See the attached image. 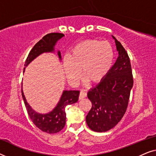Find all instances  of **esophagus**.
<instances>
[{"label": "esophagus", "mask_w": 156, "mask_h": 156, "mask_svg": "<svg viewBox=\"0 0 156 156\" xmlns=\"http://www.w3.org/2000/svg\"><path fill=\"white\" fill-rule=\"evenodd\" d=\"M86 97H87V93L84 92V91H81L80 94V97H79V99H82L83 98H84Z\"/></svg>", "instance_id": "esophagus-1"}]
</instances>
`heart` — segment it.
I'll use <instances>...</instances> for the list:
<instances>
[{
	"label": "heart",
	"instance_id": "1",
	"mask_svg": "<svg viewBox=\"0 0 156 156\" xmlns=\"http://www.w3.org/2000/svg\"><path fill=\"white\" fill-rule=\"evenodd\" d=\"M114 60V50L109 42L87 40L79 42L64 62L68 80L76 83L82 71L84 78L93 84L101 82L112 69Z\"/></svg>",
	"mask_w": 156,
	"mask_h": 156
}]
</instances>
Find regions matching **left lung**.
<instances>
[{"instance_id":"8db88e82","label":"left lung","mask_w":156,"mask_h":156,"mask_svg":"<svg viewBox=\"0 0 156 156\" xmlns=\"http://www.w3.org/2000/svg\"><path fill=\"white\" fill-rule=\"evenodd\" d=\"M119 57L106 78L87 94L91 108L86 117L89 129L106 132L114 128L126 111L133 79L126 51L114 36Z\"/></svg>"}]
</instances>
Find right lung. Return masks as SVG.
<instances>
[{
	"instance_id": "right-lung-1",
	"label": "right lung",
	"mask_w": 156,
	"mask_h": 156,
	"mask_svg": "<svg viewBox=\"0 0 156 156\" xmlns=\"http://www.w3.org/2000/svg\"><path fill=\"white\" fill-rule=\"evenodd\" d=\"M64 36V34L58 33H49L44 35L39 42L35 44L30 52L25 61L24 70L25 67L40 55L44 52H54L55 46L57 42ZM57 55L61 60L60 51L57 52ZM21 92L25 107L32 121L38 129L48 133H58L65 127L66 123L65 107L67 105L76 103L78 101L80 95V91L64 90L60 99L54 109L48 114H39L33 110L27 102L23 89Z\"/></svg>"
}]
</instances>
